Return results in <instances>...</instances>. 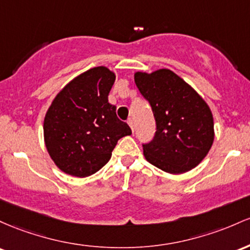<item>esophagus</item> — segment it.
Returning a JSON list of instances; mask_svg holds the SVG:
<instances>
[{
	"instance_id": "obj_1",
	"label": "esophagus",
	"mask_w": 250,
	"mask_h": 250,
	"mask_svg": "<svg viewBox=\"0 0 250 250\" xmlns=\"http://www.w3.org/2000/svg\"><path fill=\"white\" fill-rule=\"evenodd\" d=\"M127 124L130 125L131 130H132V132H133V131H134V124H133V119H132V118H130V119L127 120Z\"/></svg>"
}]
</instances>
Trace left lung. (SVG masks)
<instances>
[{
  "instance_id": "1",
  "label": "left lung",
  "mask_w": 250,
  "mask_h": 250,
  "mask_svg": "<svg viewBox=\"0 0 250 250\" xmlns=\"http://www.w3.org/2000/svg\"><path fill=\"white\" fill-rule=\"evenodd\" d=\"M134 83L150 103L156 133L143 144L148 163L169 173L193 169L214 142V118L208 104L182 78L167 68L134 73Z\"/></svg>"
}]
</instances>
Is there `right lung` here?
Returning a JSON list of instances; mask_svg holds the SVG:
<instances>
[{"label":"right lung","mask_w":250,"mask_h":250,"mask_svg":"<svg viewBox=\"0 0 250 250\" xmlns=\"http://www.w3.org/2000/svg\"><path fill=\"white\" fill-rule=\"evenodd\" d=\"M116 74L99 66L83 72L59 92L43 122L44 144L55 165L87 177L110 161L118 140L131 128L118 119L108 93Z\"/></svg>","instance_id":"right-lung-1"}]
</instances>
